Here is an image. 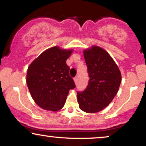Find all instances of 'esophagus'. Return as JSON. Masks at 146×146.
Listing matches in <instances>:
<instances>
[{"mask_svg":"<svg viewBox=\"0 0 146 146\" xmlns=\"http://www.w3.org/2000/svg\"><path fill=\"white\" fill-rule=\"evenodd\" d=\"M74 83L76 84L78 83V77H75L74 78Z\"/></svg>","mask_w":146,"mask_h":146,"instance_id":"esophagus-1","label":"esophagus"}]
</instances>
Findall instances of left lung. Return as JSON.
<instances>
[{"label":"left lung","mask_w":146,"mask_h":146,"mask_svg":"<svg viewBox=\"0 0 146 146\" xmlns=\"http://www.w3.org/2000/svg\"><path fill=\"white\" fill-rule=\"evenodd\" d=\"M89 74L88 85L77 93L80 109L86 113H96L106 108L118 92L121 75L109 53L98 46L83 51Z\"/></svg>","instance_id":"8db88e82"}]
</instances>
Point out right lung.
I'll return each mask as SVG.
<instances>
[{
    "instance_id": "obj_1",
    "label": "right lung",
    "mask_w": 146,
    "mask_h": 146,
    "mask_svg": "<svg viewBox=\"0 0 146 146\" xmlns=\"http://www.w3.org/2000/svg\"><path fill=\"white\" fill-rule=\"evenodd\" d=\"M72 52L73 49H62L58 46L51 47L28 68L26 80L29 92L35 102L43 110H61L70 90L75 88L66 62Z\"/></svg>"
}]
</instances>
